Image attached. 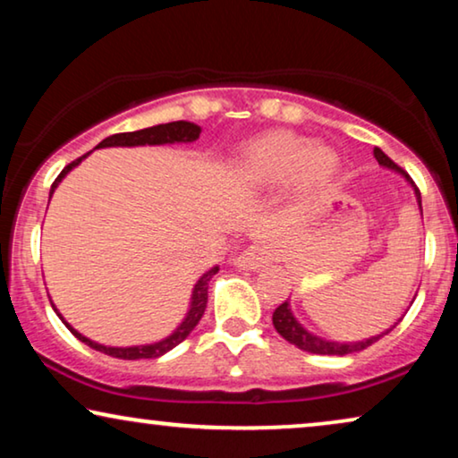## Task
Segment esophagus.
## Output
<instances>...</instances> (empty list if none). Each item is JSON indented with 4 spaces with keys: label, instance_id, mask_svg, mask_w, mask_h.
<instances>
[{
    "label": "esophagus",
    "instance_id": "1",
    "mask_svg": "<svg viewBox=\"0 0 458 458\" xmlns=\"http://www.w3.org/2000/svg\"><path fill=\"white\" fill-rule=\"evenodd\" d=\"M275 259V248L268 242H254L252 246H248L243 252L237 256V267L240 268H260L267 262Z\"/></svg>",
    "mask_w": 458,
    "mask_h": 458
}]
</instances>
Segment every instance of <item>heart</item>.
I'll list each match as a JSON object with an SVG mask.
<instances>
[{
    "label": "heart",
    "mask_w": 458,
    "mask_h": 458,
    "mask_svg": "<svg viewBox=\"0 0 458 458\" xmlns=\"http://www.w3.org/2000/svg\"><path fill=\"white\" fill-rule=\"evenodd\" d=\"M340 160L331 148L312 146L292 131H267L254 137L240 154V171L254 183H279L293 179L304 198H318L335 179Z\"/></svg>",
    "instance_id": "b5f03b06"
}]
</instances>
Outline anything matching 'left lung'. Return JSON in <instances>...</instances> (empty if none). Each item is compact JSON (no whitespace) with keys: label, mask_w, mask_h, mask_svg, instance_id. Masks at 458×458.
I'll use <instances>...</instances> for the list:
<instances>
[{"label":"left lung","mask_w":458,"mask_h":458,"mask_svg":"<svg viewBox=\"0 0 458 458\" xmlns=\"http://www.w3.org/2000/svg\"><path fill=\"white\" fill-rule=\"evenodd\" d=\"M373 156L375 160L379 162V165H384L387 168H392V171H398L400 174H404V179L409 181V183L415 187V196H417V202H419V208H421V191H419V187L415 185V181L409 177V173H404L403 168H400L396 162L387 158V156L381 152L379 148L373 149ZM421 215H423V208H421ZM403 321V318H400ZM273 325L275 329H277V334L287 340L293 346L304 350V352H310V354H337V356H344V354H352V352H360V350H365L367 346H371L373 342H377L379 337H384L386 334H390V331L396 327H390L386 331V334L381 335H375V337H369V340H362V342H354V344H340V342H329V340H323V337H317L306 331L302 325H300L296 318L292 315V309L290 304H287V300L284 304H279L277 309L273 312Z\"/></svg>","instance_id":"1"}]
</instances>
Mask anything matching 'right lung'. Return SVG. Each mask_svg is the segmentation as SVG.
<instances>
[{
    "label": "right lung",
    "mask_w": 458,
    "mask_h": 458,
    "mask_svg": "<svg viewBox=\"0 0 458 458\" xmlns=\"http://www.w3.org/2000/svg\"><path fill=\"white\" fill-rule=\"evenodd\" d=\"M199 129L198 124L193 123H187V121H177V123H166V124H156V127H149V129H141V131H131V133H116V135H110L106 137L104 141L98 143V148H112V146H162V143H174V141H196L199 137ZM87 156V154H85ZM85 156H81V158L72 160L71 165L64 166V171H62L58 177H55L54 185H52V191H49V196H52L55 187L62 179L66 177L68 171H72L74 166L79 165L81 160L85 158ZM218 271V267L210 268L208 273H204L202 277L198 279V284L193 285V293H191V306H190V312H187V317L183 318V323L179 325L177 329L173 331L171 335L166 337V340L162 342H156V344H146V346H131V348H110V346H102V344H96L91 340H87L85 335H81L79 331H74L71 325H68L64 318L58 310H55V315H58L62 321L68 329H71V334L74 337H79L81 342H85L87 346H91L93 350H98V352H104L108 356H114V359H124V360H137V359H158V356L166 354L168 350H173L174 346H179L181 342L185 340L187 335L191 334L193 327L199 323V318H202L204 310H206V304H208V281L212 279V275ZM54 306V304H52Z\"/></svg>",
    "instance_id": "obj_1"
}]
</instances>
